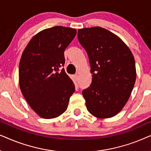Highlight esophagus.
<instances>
[{
	"label": "esophagus",
	"instance_id": "34e87169",
	"mask_svg": "<svg viewBox=\"0 0 151 151\" xmlns=\"http://www.w3.org/2000/svg\"><path fill=\"white\" fill-rule=\"evenodd\" d=\"M74 78H75L76 81H78V74H76V75L74 76Z\"/></svg>",
	"mask_w": 151,
	"mask_h": 151
}]
</instances>
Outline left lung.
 Wrapping results in <instances>:
<instances>
[{"instance_id":"1","label":"left lung","mask_w":151,"mask_h":151,"mask_svg":"<svg viewBox=\"0 0 151 151\" xmlns=\"http://www.w3.org/2000/svg\"><path fill=\"white\" fill-rule=\"evenodd\" d=\"M78 40L87 53L91 84L82 91L86 106L98 118L117 115L133 91L136 80L135 59L127 45L100 27L78 29Z\"/></svg>"}]
</instances>
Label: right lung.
Segmentation results:
<instances>
[{
  "instance_id": "1",
  "label": "right lung",
  "mask_w": 151,
  "mask_h": 151,
  "mask_svg": "<svg viewBox=\"0 0 151 151\" xmlns=\"http://www.w3.org/2000/svg\"><path fill=\"white\" fill-rule=\"evenodd\" d=\"M76 35L75 29L55 26L38 33L22 53L19 84L33 110L45 119L67 110L75 85L65 73L64 51Z\"/></svg>"
}]
</instances>
